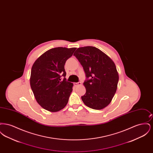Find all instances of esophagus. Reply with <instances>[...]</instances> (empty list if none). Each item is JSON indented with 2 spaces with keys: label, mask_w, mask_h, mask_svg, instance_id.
Returning <instances> with one entry per match:
<instances>
[{
  "label": "esophagus",
  "mask_w": 153,
  "mask_h": 153,
  "mask_svg": "<svg viewBox=\"0 0 153 153\" xmlns=\"http://www.w3.org/2000/svg\"><path fill=\"white\" fill-rule=\"evenodd\" d=\"M74 84L75 86H79V85H81L82 84V83L81 82H78L74 83Z\"/></svg>",
  "instance_id": "1"
}]
</instances>
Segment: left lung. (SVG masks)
Returning a JSON list of instances; mask_svg holds the SVG:
<instances>
[{"label":"left lung","mask_w":153,"mask_h":153,"mask_svg":"<svg viewBox=\"0 0 153 153\" xmlns=\"http://www.w3.org/2000/svg\"><path fill=\"white\" fill-rule=\"evenodd\" d=\"M73 56L82 66L87 77L83 83L86 93L81 96L82 102L92 109L106 107L117 87L119 74L115 63L107 54L94 46L79 48Z\"/></svg>","instance_id":"obj_1"}]
</instances>
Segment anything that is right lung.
Returning a JSON list of instances; mask_svg holds the SVG:
<instances>
[{
  "label": "right lung",
  "mask_w": 153,
  "mask_h": 153,
  "mask_svg": "<svg viewBox=\"0 0 153 153\" xmlns=\"http://www.w3.org/2000/svg\"><path fill=\"white\" fill-rule=\"evenodd\" d=\"M76 48L49 49L37 58L31 68L30 82L37 102L45 109L57 112L68 103L73 84L66 81L64 66ZM63 76V80L60 77Z\"/></svg>",
  "instance_id": "right-lung-1"
}]
</instances>
